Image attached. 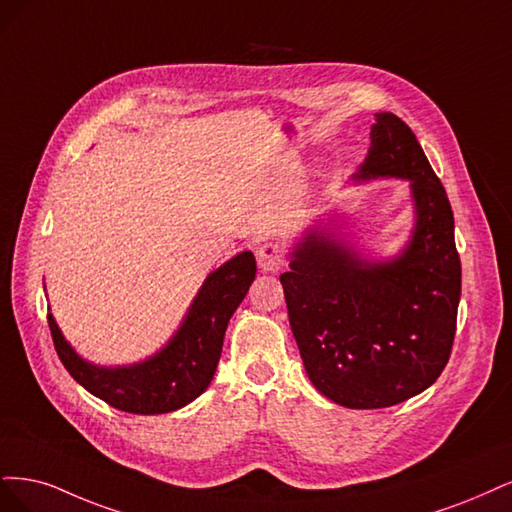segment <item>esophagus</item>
Masks as SVG:
<instances>
[{"label":"esophagus","mask_w":512,"mask_h":512,"mask_svg":"<svg viewBox=\"0 0 512 512\" xmlns=\"http://www.w3.org/2000/svg\"><path fill=\"white\" fill-rule=\"evenodd\" d=\"M257 263H259L261 272H278V270H283V266H285V257H283V251L278 249V244L268 242V244L259 246Z\"/></svg>","instance_id":"34e87169"}]
</instances>
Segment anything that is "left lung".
Here are the masks:
<instances>
[{
  "instance_id": "obj_1",
  "label": "left lung",
  "mask_w": 512,
  "mask_h": 512,
  "mask_svg": "<svg viewBox=\"0 0 512 512\" xmlns=\"http://www.w3.org/2000/svg\"><path fill=\"white\" fill-rule=\"evenodd\" d=\"M374 121L353 183L408 180V242L376 259L329 214L295 240L289 272L280 274L310 383L346 408H387L434 385L451 355L461 295L447 191L402 119L376 112Z\"/></svg>"
}]
</instances>
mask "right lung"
<instances>
[{
  "mask_svg": "<svg viewBox=\"0 0 512 512\" xmlns=\"http://www.w3.org/2000/svg\"><path fill=\"white\" fill-rule=\"evenodd\" d=\"M255 272L251 251L238 253L210 272L170 340L151 357L127 366H97L80 357L48 312L61 364L78 385L119 410L161 415L183 408L208 389L217 372L227 323L242 304Z\"/></svg>",
  "mask_w": 512,
  "mask_h": 512,
  "instance_id": "obj_1",
  "label": "right lung"
}]
</instances>
